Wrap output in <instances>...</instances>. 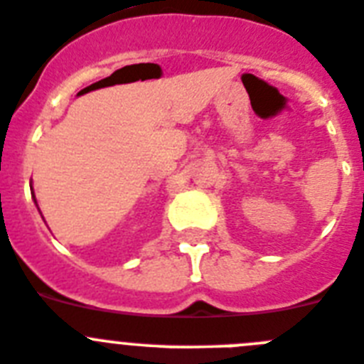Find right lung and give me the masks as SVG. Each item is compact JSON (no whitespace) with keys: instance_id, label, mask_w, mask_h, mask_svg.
Here are the masks:
<instances>
[{"instance_id":"add662e5","label":"right lung","mask_w":364,"mask_h":364,"mask_svg":"<svg viewBox=\"0 0 364 364\" xmlns=\"http://www.w3.org/2000/svg\"><path fill=\"white\" fill-rule=\"evenodd\" d=\"M31 188H33V186H31ZM31 194H33V198H34V192H31ZM34 203H36V198H34ZM38 207V205H36Z\"/></svg>"}]
</instances>
